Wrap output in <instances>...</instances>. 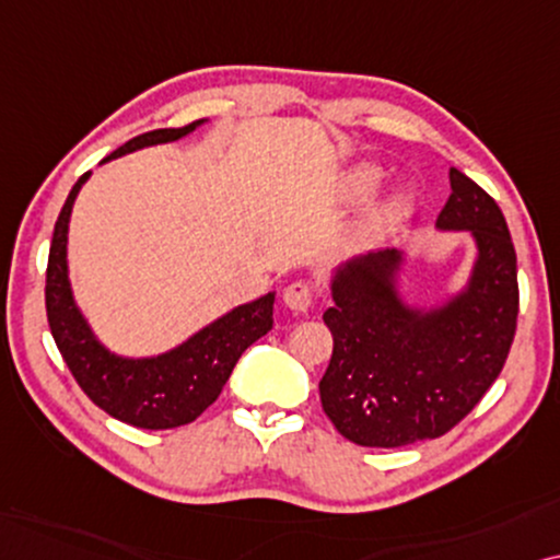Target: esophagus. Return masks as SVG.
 <instances>
[{
	"label": "esophagus",
	"instance_id": "1",
	"mask_svg": "<svg viewBox=\"0 0 560 560\" xmlns=\"http://www.w3.org/2000/svg\"><path fill=\"white\" fill-rule=\"evenodd\" d=\"M284 304L294 312H307L312 307V289L304 281H292L284 289Z\"/></svg>",
	"mask_w": 560,
	"mask_h": 560
}]
</instances>
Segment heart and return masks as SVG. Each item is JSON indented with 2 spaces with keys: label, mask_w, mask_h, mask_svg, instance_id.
Masks as SVG:
<instances>
[{
  "label": "heart",
  "mask_w": 560,
  "mask_h": 560,
  "mask_svg": "<svg viewBox=\"0 0 560 560\" xmlns=\"http://www.w3.org/2000/svg\"><path fill=\"white\" fill-rule=\"evenodd\" d=\"M376 178H378V174L374 168L361 171V174H358V186H361V189H371V186L376 184Z\"/></svg>",
  "instance_id": "heart-1"
}]
</instances>
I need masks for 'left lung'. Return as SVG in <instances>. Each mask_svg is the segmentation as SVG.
<instances>
[{
	"label": "left lung",
	"instance_id": "8db88e82",
	"mask_svg": "<svg viewBox=\"0 0 560 560\" xmlns=\"http://www.w3.org/2000/svg\"><path fill=\"white\" fill-rule=\"evenodd\" d=\"M479 245L471 284L443 310L417 315L399 302L397 250L350 260L332 281V358L319 401L335 430L366 448H401L456 428L502 374L517 330V256L499 205L458 168L438 214Z\"/></svg>",
	"mask_w": 560,
	"mask_h": 560
}]
</instances>
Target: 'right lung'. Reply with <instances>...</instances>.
Masks as SVG:
<instances>
[{
	"instance_id": "1",
	"label": "right lung",
	"mask_w": 560,
	"mask_h": 560,
	"mask_svg": "<svg viewBox=\"0 0 560 560\" xmlns=\"http://www.w3.org/2000/svg\"><path fill=\"white\" fill-rule=\"evenodd\" d=\"M199 122L202 119L184 125V128L143 132L109 153L104 161L138 151L143 145L184 138ZM86 176L89 174L81 176L66 197L63 210L56 220L54 241H50L46 271L50 335H54L66 366L77 378L81 392L115 420L143 430H171L194 422L220 397L243 350L273 327V292L228 312L225 317L205 327L202 332H197L171 353L143 358V361L112 355L96 342L84 317L79 315L71 296L69 273H66V233H69L71 207Z\"/></svg>"
}]
</instances>
